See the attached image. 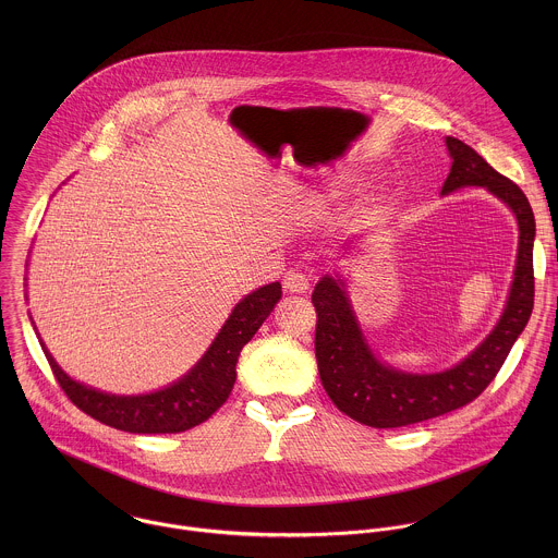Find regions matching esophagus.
Masks as SVG:
<instances>
[{
    "mask_svg": "<svg viewBox=\"0 0 558 558\" xmlns=\"http://www.w3.org/2000/svg\"><path fill=\"white\" fill-rule=\"evenodd\" d=\"M283 288H286L288 292L303 294V292L310 290V279H307V275L301 272V270H288V272L283 275Z\"/></svg>",
    "mask_w": 558,
    "mask_h": 558,
    "instance_id": "obj_1",
    "label": "esophagus"
}]
</instances>
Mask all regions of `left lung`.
Wrapping results in <instances>:
<instances>
[{"instance_id": "obj_1", "label": "left lung", "mask_w": 558, "mask_h": 558, "mask_svg": "<svg viewBox=\"0 0 558 558\" xmlns=\"http://www.w3.org/2000/svg\"><path fill=\"white\" fill-rule=\"evenodd\" d=\"M445 144L453 162L442 195L464 186H485L518 219L520 240L513 283L498 324L464 361L440 374H405L378 361L367 345L350 307L345 283L328 275L319 279L312 303L318 314L316 359L322 387L341 412L378 429L421 423L477 399L496 378L533 314L535 217L526 195L464 142L447 137Z\"/></svg>"}]
</instances>
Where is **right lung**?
<instances>
[{
	"label": "right lung",
	"mask_w": 558,
	"mask_h": 558,
	"mask_svg": "<svg viewBox=\"0 0 558 558\" xmlns=\"http://www.w3.org/2000/svg\"><path fill=\"white\" fill-rule=\"evenodd\" d=\"M281 299V283H268L234 307L199 363L178 383L148 396H111L69 378L43 343L45 356L66 398L92 418L131 434H178L210 418L236 383L240 350Z\"/></svg>",
	"instance_id": "right-lung-1"
}]
</instances>
